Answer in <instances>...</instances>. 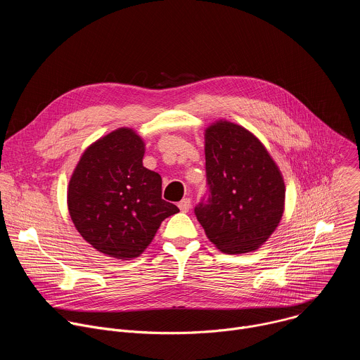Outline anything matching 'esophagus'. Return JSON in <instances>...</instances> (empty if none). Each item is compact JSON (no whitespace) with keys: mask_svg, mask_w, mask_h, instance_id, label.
Instances as JSON below:
<instances>
[{"mask_svg":"<svg viewBox=\"0 0 360 360\" xmlns=\"http://www.w3.org/2000/svg\"><path fill=\"white\" fill-rule=\"evenodd\" d=\"M178 207H179V210H181L182 212H188V211L191 210V199H189V198H184V199L178 203Z\"/></svg>","mask_w":360,"mask_h":360,"instance_id":"1","label":"esophagus"}]
</instances>
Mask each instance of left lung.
Instances as JSON below:
<instances>
[{
	"label": "left lung",
	"mask_w": 360,
	"mask_h": 360,
	"mask_svg": "<svg viewBox=\"0 0 360 360\" xmlns=\"http://www.w3.org/2000/svg\"><path fill=\"white\" fill-rule=\"evenodd\" d=\"M208 198L195 215L225 253L259 248L276 229L285 205L282 175L259 139L240 125L218 121L205 132Z\"/></svg>",
	"instance_id": "obj_1"
}]
</instances>
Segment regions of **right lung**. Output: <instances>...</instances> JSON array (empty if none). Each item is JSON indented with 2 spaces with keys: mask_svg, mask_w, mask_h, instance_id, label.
<instances>
[{
  "mask_svg": "<svg viewBox=\"0 0 360 360\" xmlns=\"http://www.w3.org/2000/svg\"><path fill=\"white\" fill-rule=\"evenodd\" d=\"M143 141L120 128L92 143L68 186V210L81 236L117 259L139 256L161 222L179 212L162 199L161 175L142 165Z\"/></svg>",
  "mask_w": 360,
  "mask_h": 360,
  "instance_id": "1",
  "label": "right lung"
}]
</instances>
